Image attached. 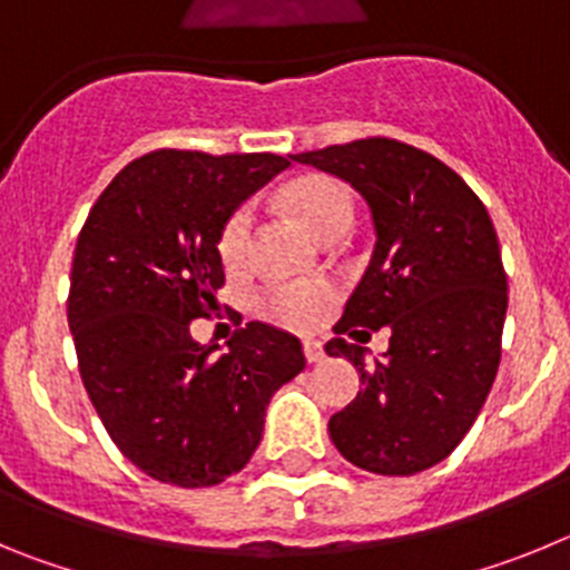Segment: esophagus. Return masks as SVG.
Returning a JSON list of instances; mask_svg holds the SVG:
<instances>
[{"label":"esophagus","mask_w":570,"mask_h":570,"mask_svg":"<svg viewBox=\"0 0 570 570\" xmlns=\"http://www.w3.org/2000/svg\"><path fill=\"white\" fill-rule=\"evenodd\" d=\"M305 360H308L311 365H320V362L325 360V351H322V342H316V340L305 342Z\"/></svg>","instance_id":"esophagus-1"}]
</instances>
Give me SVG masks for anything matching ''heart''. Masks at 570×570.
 Returning <instances> with one entry per match:
<instances>
[{
  "label": "heart",
  "mask_w": 570,
  "mask_h": 570,
  "mask_svg": "<svg viewBox=\"0 0 570 570\" xmlns=\"http://www.w3.org/2000/svg\"><path fill=\"white\" fill-rule=\"evenodd\" d=\"M285 203L299 216V223L320 239L336 228H351V223H354L351 194H347L345 185L331 179V176H305V179L291 185ZM250 225H254V214H250L248 205L236 208L225 219L219 239H216L225 268H242L248 259ZM331 302H334V288L328 282L296 279L274 285L262 299V308L285 328L311 331L331 308Z\"/></svg>",
  "instance_id": "b5f03b06"
}]
</instances>
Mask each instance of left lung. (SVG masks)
Instances as JSON below:
<instances>
[{
	"mask_svg": "<svg viewBox=\"0 0 570 570\" xmlns=\"http://www.w3.org/2000/svg\"><path fill=\"white\" fill-rule=\"evenodd\" d=\"M345 179L371 208L374 256L336 322L328 356L360 371L356 400L331 416V442L356 468L411 476L445 460L485 405L502 354L508 276L480 196L414 145L371 136L291 156ZM389 325L375 361L341 340ZM365 334V331H362Z\"/></svg>",
	"mask_w": 570,
	"mask_h": 570,
	"instance_id": "obj_1",
	"label": "left lung"
}]
</instances>
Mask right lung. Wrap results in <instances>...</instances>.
Segmentation results:
<instances>
[{
    "mask_svg": "<svg viewBox=\"0 0 570 570\" xmlns=\"http://www.w3.org/2000/svg\"><path fill=\"white\" fill-rule=\"evenodd\" d=\"M288 159L154 150L114 176L73 250L68 325L79 374L116 448L168 485L242 471L265 407L305 367L296 336L248 322L219 345L190 340L225 285V219Z\"/></svg>",
    "mask_w": 570,
    "mask_h": 570,
    "instance_id": "1",
    "label": "right lung"
}]
</instances>
